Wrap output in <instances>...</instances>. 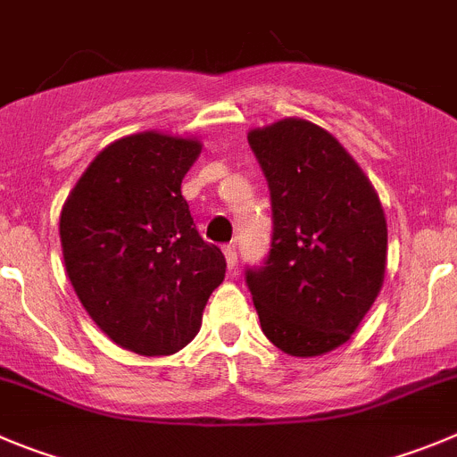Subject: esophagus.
Here are the masks:
<instances>
[{
  "mask_svg": "<svg viewBox=\"0 0 457 457\" xmlns=\"http://www.w3.org/2000/svg\"><path fill=\"white\" fill-rule=\"evenodd\" d=\"M224 258H226V265H228V270H236L237 267V251L233 245H226L224 246Z\"/></svg>",
  "mask_w": 457,
  "mask_h": 457,
  "instance_id": "obj_1",
  "label": "esophagus"
}]
</instances>
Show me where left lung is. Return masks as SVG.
Masks as SVG:
<instances>
[{
    "mask_svg": "<svg viewBox=\"0 0 457 457\" xmlns=\"http://www.w3.org/2000/svg\"><path fill=\"white\" fill-rule=\"evenodd\" d=\"M271 196V249L246 270L262 333L296 358L345 345L378 296L387 221L374 186L328 131L299 117L249 131Z\"/></svg>",
    "mask_w": 457,
    "mask_h": 457,
    "instance_id": "obj_1",
    "label": "left lung"
}]
</instances>
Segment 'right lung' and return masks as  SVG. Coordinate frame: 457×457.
<instances>
[{"label":"right lung","instance_id":"obj_1","mask_svg":"<svg viewBox=\"0 0 457 457\" xmlns=\"http://www.w3.org/2000/svg\"><path fill=\"white\" fill-rule=\"evenodd\" d=\"M199 154V140L156 131L115 140L62 206L74 292L92 321L133 353L171 355L195 340L224 280V253L204 242L181 195Z\"/></svg>","mask_w":457,"mask_h":457}]
</instances>
